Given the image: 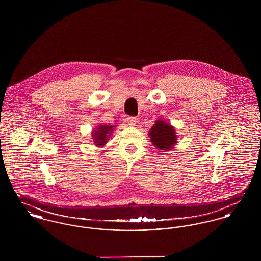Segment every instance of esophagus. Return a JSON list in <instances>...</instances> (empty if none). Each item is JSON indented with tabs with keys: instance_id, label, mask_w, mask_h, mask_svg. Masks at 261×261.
Returning a JSON list of instances; mask_svg holds the SVG:
<instances>
[{
	"instance_id": "1",
	"label": "esophagus",
	"mask_w": 261,
	"mask_h": 261,
	"mask_svg": "<svg viewBox=\"0 0 261 261\" xmlns=\"http://www.w3.org/2000/svg\"><path fill=\"white\" fill-rule=\"evenodd\" d=\"M126 119H127V123H128V125H130V126H135L137 122H138V119H137L136 117H134V116H129Z\"/></svg>"
}]
</instances>
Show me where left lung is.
Here are the masks:
<instances>
[{"label": "left lung", "instance_id": "8db88e82", "mask_svg": "<svg viewBox=\"0 0 261 261\" xmlns=\"http://www.w3.org/2000/svg\"><path fill=\"white\" fill-rule=\"evenodd\" d=\"M149 135L152 144L160 150L172 149L177 142L175 129L163 120L155 121V124L151 127Z\"/></svg>", "mask_w": 261, "mask_h": 261}]
</instances>
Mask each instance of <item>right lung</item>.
Wrapping results in <instances>:
<instances>
[{"mask_svg": "<svg viewBox=\"0 0 261 261\" xmlns=\"http://www.w3.org/2000/svg\"><path fill=\"white\" fill-rule=\"evenodd\" d=\"M113 126L112 125H100L98 127V130L93 131V137H94V142L97 146H103L108 138L111 136Z\"/></svg>", "mask_w": 261, "mask_h": 261, "instance_id": "1", "label": "right lung"}]
</instances>
